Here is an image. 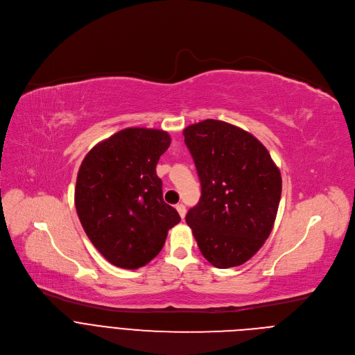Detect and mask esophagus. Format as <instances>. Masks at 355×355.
I'll use <instances>...</instances> for the list:
<instances>
[{
    "mask_svg": "<svg viewBox=\"0 0 355 355\" xmlns=\"http://www.w3.org/2000/svg\"><path fill=\"white\" fill-rule=\"evenodd\" d=\"M175 209L178 211L180 216L184 219V218H185V214H187V209H185V207H184L182 204H178V205H175Z\"/></svg>",
    "mask_w": 355,
    "mask_h": 355,
    "instance_id": "esophagus-1",
    "label": "esophagus"
}]
</instances>
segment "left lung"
Here are the masks:
<instances>
[{"label":"left lung","mask_w":355,"mask_h":355,"mask_svg":"<svg viewBox=\"0 0 355 355\" xmlns=\"http://www.w3.org/2000/svg\"><path fill=\"white\" fill-rule=\"evenodd\" d=\"M184 137L200 181V199L185 220L214 267L241 266L272 230L282 189L279 168L260 140L227 122L189 125Z\"/></svg>","instance_id":"1"}]
</instances>
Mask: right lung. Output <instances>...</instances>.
<instances>
[{
    "label": "right lung",
    "instance_id": "1",
    "mask_svg": "<svg viewBox=\"0 0 355 355\" xmlns=\"http://www.w3.org/2000/svg\"><path fill=\"white\" fill-rule=\"evenodd\" d=\"M170 143L164 130L128 128L94 146L80 166L77 215L95 248L116 267L150 263L181 220L164 202L156 173Z\"/></svg>",
    "mask_w": 355,
    "mask_h": 355
}]
</instances>
